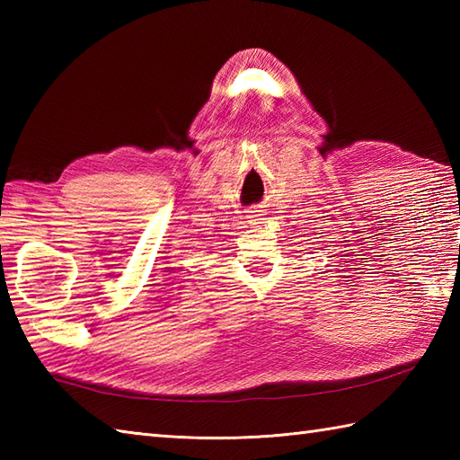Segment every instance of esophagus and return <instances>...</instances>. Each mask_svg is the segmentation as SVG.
<instances>
[{
	"mask_svg": "<svg viewBox=\"0 0 460 460\" xmlns=\"http://www.w3.org/2000/svg\"><path fill=\"white\" fill-rule=\"evenodd\" d=\"M249 221H251V223H259V221H261V213L251 211V215H249Z\"/></svg>",
	"mask_w": 460,
	"mask_h": 460,
	"instance_id": "34e87169",
	"label": "esophagus"
}]
</instances>
